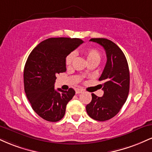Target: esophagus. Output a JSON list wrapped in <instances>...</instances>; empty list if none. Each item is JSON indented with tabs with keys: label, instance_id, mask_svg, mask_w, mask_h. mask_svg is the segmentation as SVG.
<instances>
[{
	"label": "esophagus",
	"instance_id": "obj_1",
	"mask_svg": "<svg viewBox=\"0 0 152 152\" xmlns=\"http://www.w3.org/2000/svg\"><path fill=\"white\" fill-rule=\"evenodd\" d=\"M83 92V90L81 89V88H76V94H81Z\"/></svg>",
	"mask_w": 152,
	"mask_h": 152
}]
</instances>
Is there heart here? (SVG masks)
Segmentation results:
<instances>
[{
  "label": "heart",
  "mask_w": 152,
  "mask_h": 152,
  "mask_svg": "<svg viewBox=\"0 0 152 152\" xmlns=\"http://www.w3.org/2000/svg\"><path fill=\"white\" fill-rule=\"evenodd\" d=\"M85 55L86 56V59L88 62L89 63L93 61H100L101 59V54L100 52L96 48H88V49L84 51ZM75 58V53L74 52H71L66 56L65 59V63L66 66L71 65V63ZM86 73H87V71H86Z\"/></svg>",
  "instance_id": "1"
}]
</instances>
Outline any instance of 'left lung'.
I'll return each mask as SVG.
<instances>
[{"label": "left lung", "instance_id": "8db88e82", "mask_svg": "<svg viewBox=\"0 0 152 152\" xmlns=\"http://www.w3.org/2000/svg\"><path fill=\"white\" fill-rule=\"evenodd\" d=\"M90 41L103 46L107 61L99 78L103 81L104 95L98 97L92 94L86 109L91 118L104 121L116 116L126 102L129 92V70L125 55L116 43L106 38H91Z\"/></svg>", "mask_w": 152, "mask_h": 152}]
</instances>
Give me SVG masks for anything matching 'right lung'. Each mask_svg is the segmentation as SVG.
<instances>
[{
	"label": "right lung",
	"instance_id": "obj_1",
	"mask_svg": "<svg viewBox=\"0 0 152 152\" xmlns=\"http://www.w3.org/2000/svg\"><path fill=\"white\" fill-rule=\"evenodd\" d=\"M79 38H50L35 47L26 61L24 89L31 107L38 116L50 122L64 117L75 91L54 88L56 75L66 71V56L82 44Z\"/></svg>",
	"mask_w": 152,
	"mask_h": 152
}]
</instances>
